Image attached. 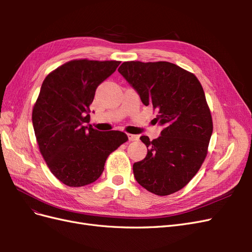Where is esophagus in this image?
<instances>
[{
	"mask_svg": "<svg viewBox=\"0 0 252 252\" xmlns=\"http://www.w3.org/2000/svg\"><path fill=\"white\" fill-rule=\"evenodd\" d=\"M128 139H129V141H131V142L138 141V140H139V135H135V134H128Z\"/></svg>",
	"mask_w": 252,
	"mask_h": 252,
	"instance_id": "esophagus-1",
	"label": "esophagus"
}]
</instances>
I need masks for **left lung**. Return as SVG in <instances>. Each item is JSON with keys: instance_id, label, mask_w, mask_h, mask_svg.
<instances>
[{"instance_id": "8db88e82", "label": "left lung", "mask_w": 252, "mask_h": 252, "mask_svg": "<svg viewBox=\"0 0 252 252\" xmlns=\"http://www.w3.org/2000/svg\"><path fill=\"white\" fill-rule=\"evenodd\" d=\"M119 72L138 91L145 106L164 126L161 136L142 135L147 156L133 164L136 182L157 195H169L185 187L208 152L212 118L203 87L195 75L169 62L129 61Z\"/></svg>"}]
</instances>
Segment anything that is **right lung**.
I'll use <instances>...</instances> for the list:
<instances>
[{"instance_id":"obj_1","label":"right lung","mask_w":252,"mask_h":252,"mask_svg":"<svg viewBox=\"0 0 252 252\" xmlns=\"http://www.w3.org/2000/svg\"><path fill=\"white\" fill-rule=\"evenodd\" d=\"M120 61L72 60L43 81L32 109L40 152L55 177L70 187L96 181L112 151L128 141L126 133L102 132L89 123V106L96 87L111 75Z\"/></svg>"}]
</instances>
